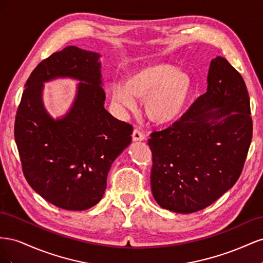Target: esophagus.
Here are the masks:
<instances>
[{
    "mask_svg": "<svg viewBox=\"0 0 263 263\" xmlns=\"http://www.w3.org/2000/svg\"><path fill=\"white\" fill-rule=\"evenodd\" d=\"M132 137H133V141H142V140L145 139L144 134H142L141 132H139L138 129H135L133 132Z\"/></svg>",
    "mask_w": 263,
    "mask_h": 263,
    "instance_id": "34e87169",
    "label": "esophagus"
}]
</instances>
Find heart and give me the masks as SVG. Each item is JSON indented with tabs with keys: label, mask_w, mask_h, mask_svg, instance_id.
<instances>
[{
	"label": "heart",
	"mask_w": 263,
	"mask_h": 263,
	"mask_svg": "<svg viewBox=\"0 0 263 263\" xmlns=\"http://www.w3.org/2000/svg\"><path fill=\"white\" fill-rule=\"evenodd\" d=\"M113 104L126 112L136 108L135 98L145 99V112L151 122L168 125L184 110L192 91L191 77L170 65L146 67L127 81L113 80L108 85Z\"/></svg>",
	"instance_id": "b5f03b06"
}]
</instances>
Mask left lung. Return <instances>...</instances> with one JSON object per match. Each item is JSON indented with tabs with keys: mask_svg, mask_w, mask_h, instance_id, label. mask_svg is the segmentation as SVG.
Returning a JSON list of instances; mask_svg holds the SVG:
<instances>
[{
	"mask_svg": "<svg viewBox=\"0 0 263 263\" xmlns=\"http://www.w3.org/2000/svg\"><path fill=\"white\" fill-rule=\"evenodd\" d=\"M252 138L250 100L240 73L217 55L208 90L169 128L150 135V184L162 209L208 208L239 178Z\"/></svg>",
	"mask_w": 263,
	"mask_h": 263,
	"instance_id": "obj_1",
	"label": "left lung"
}]
</instances>
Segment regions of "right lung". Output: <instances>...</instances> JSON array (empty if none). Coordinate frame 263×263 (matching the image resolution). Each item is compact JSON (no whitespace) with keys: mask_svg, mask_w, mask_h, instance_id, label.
Here are the masks:
<instances>
[{"mask_svg":"<svg viewBox=\"0 0 263 263\" xmlns=\"http://www.w3.org/2000/svg\"><path fill=\"white\" fill-rule=\"evenodd\" d=\"M101 54L68 46L43 60L25 84L14 136L28 184L47 202L85 211L104 195L107 173L132 142L133 127L104 108ZM79 83L68 112L53 119L43 84L57 78Z\"/></svg>","mask_w":263,"mask_h":263,"instance_id":"1","label":"right lung"}]
</instances>
